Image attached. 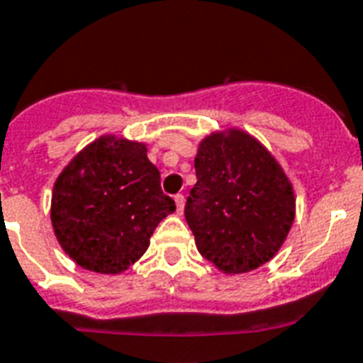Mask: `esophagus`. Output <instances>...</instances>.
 Returning a JSON list of instances; mask_svg holds the SVG:
<instances>
[{
	"label": "esophagus",
	"mask_w": 363,
	"mask_h": 363,
	"mask_svg": "<svg viewBox=\"0 0 363 363\" xmlns=\"http://www.w3.org/2000/svg\"><path fill=\"white\" fill-rule=\"evenodd\" d=\"M173 199H175L177 210H179V212H182V208H184V196H182V194H177Z\"/></svg>",
	"instance_id": "1"
}]
</instances>
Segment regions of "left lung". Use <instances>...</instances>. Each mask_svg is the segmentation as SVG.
<instances>
[{"label": "left lung", "instance_id": "left-lung-1", "mask_svg": "<svg viewBox=\"0 0 363 363\" xmlns=\"http://www.w3.org/2000/svg\"><path fill=\"white\" fill-rule=\"evenodd\" d=\"M184 218L203 258L245 273L273 258L295 216L291 184L277 160L242 130L210 135L196 157Z\"/></svg>", "mask_w": 363, "mask_h": 363}]
</instances>
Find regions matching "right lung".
Masks as SVG:
<instances>
[{"label":"right lung","instance_id":"add662e5","mask_svg":"<svg viewBox=\"0 0 363 363\" xmlns=\"http://www.w3.org/2000/svg\"><path fill=\"white\" fill-rule=\"evenodd\" d=\"M57 240L84 269L121 273L149 247L175 201L144 144L105 136L73 158L53 188Z\"/></svg>","mask_w":363,"mask_h":363}]
</instances>
